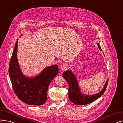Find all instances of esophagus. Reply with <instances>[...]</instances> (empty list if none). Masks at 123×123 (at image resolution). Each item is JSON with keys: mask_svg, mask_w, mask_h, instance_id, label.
<instances>
[{"mask_svg": "<svg viewBox=\"0 0 123 123\" xmlns=\"http://www.w3.org/2000/svg\"><path fill=\"white\" fill-rule=\"evenodd\" d=\"M68 65H67L66 64H63L62 65H61V69L62 70H66L68 68Z\"/></svg>", "mask_w": 123, "mask_h": 123, "instance_id": "esophagus-1", "label": "esophagus"}]
</instances>
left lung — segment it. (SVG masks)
<instances>
[{"instance_id": "obj_1", "label": "left lung", "mask_w": 123, "mask_h": 123, "mask_svg": "<svg viewBox=\"0 0 123 123\" xmlns=\"http://www.w3.org/2000/svg\"><path fill=\"white\" fill-rule=\"evenodd\" d=\"M97 44L99 50L102 51L99 44L98 43ZM63 76L69 85V98L70 100L73 103L79 105H84L90 104L101 97L106 90L108 82V80H107L103 89L100 92L93 95H85L81 92L75 75L71 70L64 72Z\"/></svg>"}]
</instances>
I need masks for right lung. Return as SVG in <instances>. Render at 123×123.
Returning a JSON list of instances; mask_svg holds the SVG:
<instances>
[{"label": "right lung", "mask_w": 123, "mask_h": 123, "mask_svg": "<svg viewBox=\"0 0 123 123\" xmlns=\"http://www.w3.org/2000/svg\"><path fill=\"white\" fill-rule=\"evenodd\" d=\"M18 39L11 58L9 74L13 90L18 98L24 103L32 105H41L46 103L49 86L58 74V66L47 67L33 77L24 75L20 71L17 59Z\"/></svg>", "instance_id": "right-lung-1"}]
</instances>
